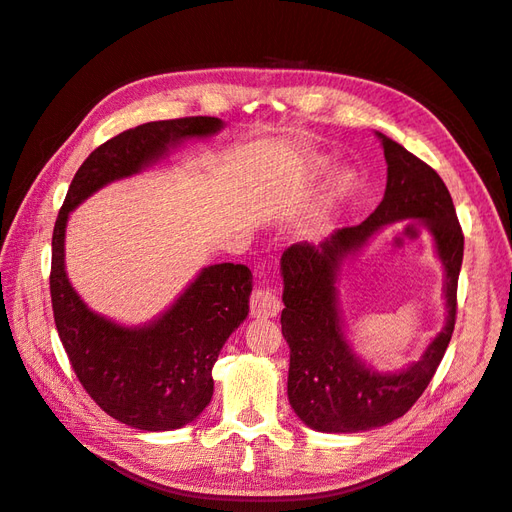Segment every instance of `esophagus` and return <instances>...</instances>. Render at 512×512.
Here are the masks:
<instances>
[{
	"label": "esophagus",
	"instance_id": "1",
	"mask_svg": "<svg viewBox=\"0 0 512 512\" xmlns=\"http://www.w3.org/2000/svg\"><path fill=\"white\" fill-rule=\"evenodd\" d=\"M250 312L254 318H273L280 312V297L271 286L258 284L250 294Z\"/></svg>",
	"mask_w": 512,
	"mask_h": 512
}]
</instances>
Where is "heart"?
<instances>
[{
  "label": "heart",
  "instance_id": "obj_1",
  "mask_svg": "<svg viewBox=\"0 0 512 512\" xmlns=\"http://www.w3.org/2000/svg\"><path fill=\"white\" fill-rule=\"evenodd\" d=\"M318 166H320V164H318ZM344 188H346V183H344Z\"/></svg>",
  "mask_w": 512,
  "mask_h": 512
}]
</instances>
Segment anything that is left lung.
<instances>
[{
  "label": "left lung",
  "instance_id": "1",
  "mask_svg": "<svg viewBox=\"0 0 512 512\" xmlns=\"http://www.w3.org/2000/svg\"><path fill=\"white\" fill-rule=\"evenodd\" d=\"M378 136L389 177L376 211L361 224L335 230L318 247L294 243L282 256L288 399L305 425L327 433L367 431L404 416L425 393L455 331L463 232L453 198L429 164L384 134ZM406 217L423 219L437 237L447 271L449 320L421 362L401 375L380 377L356 362L345 344L336 316L334 275L344 255L384 223Z\"/></svg>",
  "mask_w": 512,
  "mask_h": 512
}]
</instances>
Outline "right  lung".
Instances as JSON below:
<instances>
[{
  "instance_id": "add662e5",
  "label": "right lung",
  "mask_w": 512,
  "mask_h": 512,
  "mask_svg": "<svg viewBox=\"0 0 512 512\" xmlns=\"http://www.w3.org/2000/svg\"><path fill=\"white\" fill-rule=\"evenodd\" d=\"M222 128L218 117L151 121L113 136L76 170L53 228L51 303L76 378L108 414L134 429L168 431L192 423L213 395L211 369L230 333L250 312L252 271L207 267L168 312L145 329H126L87 309L64 271L68 213L108 181L134 175L164 149Z\"/></svg>"
}]
</instances>
